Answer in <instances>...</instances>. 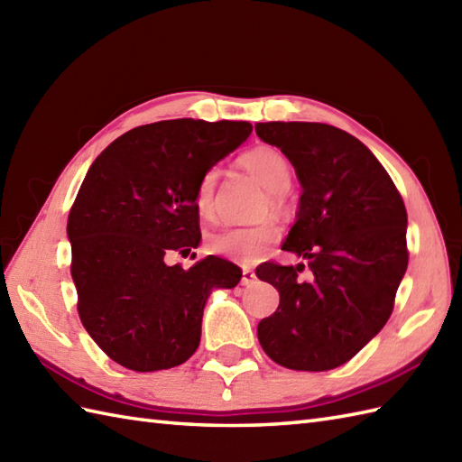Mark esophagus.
<instances>
[{"label": "esophagus", "instance_id": "34e87169", "mask_svg": "<svg viewBox=\"0 0 462 462\" xmlns=\"http://www.w3.org/2000/svg\"><path fill=\"white\" fill-rule=\"evenodd\" d=\"M254 282H256V273H254V270H242V286H252Z\"/></svg>", "mask_w": 462, "mask_h": 462}]
</instances>
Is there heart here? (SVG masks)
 <instances>
[{"label": "heart", "mask_w": 462, "mask_h": 462, "mask_svg": "<svg viewBox=\"0 0 462 462\" xmlns=\"http://www.w3.org/2000/svg\"><path fill=\"white\" fill-rule=\"evenodd\" d=\"M242 166L263 190L270 192V208L273 212L280 210V194L286 192L291 184V166L286 156L273 146H258L242 156ZM214 189L216 174L210 171L202 176L194 192L196 210L206 220H212L216 214ZM278 238V226L273 222H262L248 228H226L212 234L208 238V250L240 263H256Z\"/></svg>", "instance_id": "b5f03b06"}]
</instances>
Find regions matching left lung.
Instances as JSON below:
<instances>
[{
	"instance_id": "obj_1",
	"label": "left lung",
	"mask_w": 462,
	"mask_h": 462,
	"mask_svg": "<svg viewBox=\"0 0 462 462\" xmlns=\"http://www.w3.org/2000/svg\"><path fill=\"white\" fill-rule=\"evenodd\" d=\"M263 143L288 156L301 184L296 222L282 250L303 263L266 262L256 276L280 291V306L258 323L266 356L296 371L347 363L393 311L405 276L407 210L393 180L365 144L323 123H256Z\"/></svg>"
}]
</instances>
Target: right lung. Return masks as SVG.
<instances>
[{
    "instance_id": "right-lung-1",
    "label": "right lung",
    "mask_w": 462,
    "mask_h": 462,
    "mask_svg": "<svg viewBox=\"0 0 462 462\" xmlns=\"http://www.w3.org/2000/svg\"><path fill=\"white\" fill-rule=\"evenodd\" d=\"M250 133L248 121H161L121 134L91 164L67 220L71 276L85 329L119 365H180L199 347L212 290L240 282L228 260L184 270L166 256L199 246L196 186Z\"/></svg>"
}]
</instances>
